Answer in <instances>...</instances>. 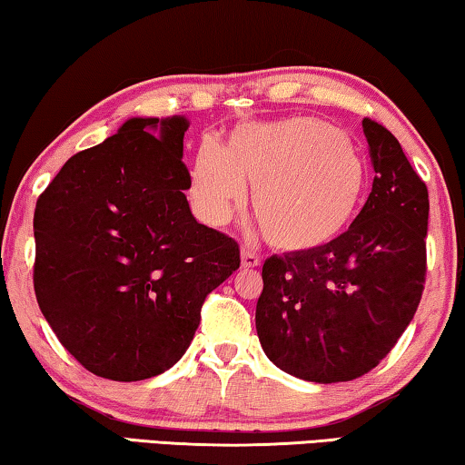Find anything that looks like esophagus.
<instances>
[{
    "mask_svg": "<svg viewBox=\"0 0 465 465\" xmlns=\"http://www.w3.org/2000/svg\"><path fill=\"white\" fill-rule=\"evenodd\" d=\"M241 266H243V268L260 266V255L252 252L249 247H243V249H241Z\"/></svg>",
    "mask_w": 465,
    "mask_h": 465,
    "instance_id": "34e87169",
    "label": "esophagus"
}]
</instances>
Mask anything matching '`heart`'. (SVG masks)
<instances>
[{
  "mask_svg": "<svg viewBox=\"0 0 465 465\" xmlns=\"http://www.w3.org/2000/svg\"><path fill=\"white\" fill-rule=\"evenodd\" d=\"M253 184L252 212L281 252H312L346 231L367 191V167L344 132L314 117L237 127L226 146L203 140L188 194L207 224H224Z\"/></svg>",
  "mask_w": 465,
  "mask_h": 465,
  "instance_id": "b5f03b06",
  "label": "heart"
}]
</instances>
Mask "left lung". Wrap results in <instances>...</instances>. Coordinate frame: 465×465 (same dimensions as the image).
<instances>
[{"label": "left lung", "instance_id": "obj_1", "mask_svg": "<svg viewBox=\"0 0 465 465\" xmlns=\"http://www.w3.org/2000/svg\"><path fill=\"white\" fill-rule=\"evenodd\" d=\"M373 188L344 234L325 247L271 255L255 329L289 375L335 383L380 365L409 327L426 282L428 188L399 140L362 119Z\"/></svg>", "mask_w": 465, "mask_h": 465}]
</instances>
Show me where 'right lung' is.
Returning a JSON list of instances; mask_svg holds the SVG:
<instances>
[{
	"mask_svg": "<svg viewBox=\"0 0 465 465\" xmlns=\"http://www.w3.org/2000/svg\"><path fill=\"white\" fill-rule=\"evenodd\" d=\"M188 125L180 115L127 119L73 154L37 199V304L100 378L138 381L176 365L207 293L241 264L237 241L188 207Z\"/></svg>",
	"mask_w": 465,
	"mask_h": 465,
	"instance_id": "obj_1",
	"label": "right lung"
}]
</instances>
